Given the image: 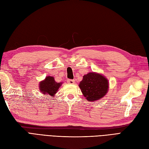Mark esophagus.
Here are the masks:
<instances>
[{
    "instance_id": "1",
    "label": "esophagus",
    "mask_w": 149,
    "mask_h": 149,
    "mask_svg": "<svg viewBox=\"0 0 149 149\" xmlns=\"http://www.w3.org/2000/svg\"><path fill=\"white\" fill-rule=\"evenodd\" d=\"M67 82H68V84L72 85V84H74V80H73V79H68V80H67Z\"/></svg>"
}]
</instances>
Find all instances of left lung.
<instances>
[{
	"label": "left lung",
	"instance_id": "1",
	"mask_svg": "<svg viewBox=\"0 0 149 149\" xmlns=\"http://www.w3.org/2000/svg\"><path fill=\"white\" fill-rule=\"evenodd\" d=\"M108 79L98 72H90L83 76L79 87L86 100L95 102L106 95L109 90Z\"/></svg>",
	"mask_w": 149,
	"mask_h": 149
}]
</instances>
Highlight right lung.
<instances>
[{
	"mask_svg": "<svg viewBox=\"0 0 149 149\" xmlns=\"http://www.w3.org/2000/svg\"><path fill=\"white\" fill-rule=\"evenodd\" d=\"M63 83H57L54 78L50 76L47 77L39 83V90L45 95L54 97L57 92Z\"/></svg>",
	"mask_w": 149,
	"mask_h": 149,
	"instance_id": "right-lung-1",
	"label": "right lung"
}]
</instances>
